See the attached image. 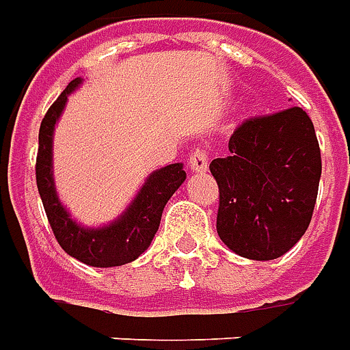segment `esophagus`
<instances>
[{"mask_svg": "<svg viewBox=\"0 0 350 350\" xmlns=\"http://www.w3.org/2000/svg\"><path fill=\"white\" fill-rule=\"evenodd\" d=\"M188 164H190L193 172H206V167H208V150L203 149V147L193 149L190 158H188Z\"/></svg>", "mask_w": 350, "mask_h": 350, "instance_id": "34e87169", "label": "esophagus"}]
</instances>
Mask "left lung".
Wrapping results in <instances>:
<instances>
[{"mask_svg":"<svg viewBox=\"0 0 350 350\" xmlns=\"http://www.w3.org/2000/svg\"><path fill=\"white\" fill-rule=\"evenodd\" d=\"M208 170L220 192L216 231L234 254L270 261L302 239L323 170L304 109L248 117L229 137V157L214 158Z\"/></svg>","mask_w":350,"mask_h":350,"instance_id":"left-lung-1","label":"left lung"}]
</instances>
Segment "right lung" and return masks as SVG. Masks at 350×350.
Segmentation results:
<instances>
[{"instance_id":"add662e5","label":"right lung","mask_w":350,"mask_h":350,"mask_svg":"<svg viewBox=\"0 0 350 350\" xmlns=\"http://www.w3.org/2000/svg\"><path fill=\"white\" fill-rule=\"evenodd\" d=\"M80 78L68 83L57 100L46 111L39 130V152L35 164V177L46 216L50 221L55 239L68 256L91 267H119L134 261L149 248L152 237L157 234L162 211L175 190L185 183L186 173L183 164H170L149 177L137 193L134 203L121 218L109 228L83 229L70 220L67 211L61 206L52 180V134L55 121L65 108L67 94L78 88Z\"/></svg>"}]
</instances>
